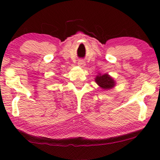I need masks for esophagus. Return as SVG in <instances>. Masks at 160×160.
Masks as SVG:
<instances>
[{"mask_svg": "<svg viewBox=\"0 0 160 160\" xmlns=\"http://www.w3.org/2000/svg\"><path fill=\"white\" fill-rule=\"evenodd\" d=\"M78 66H80V67H82V68H84V67L85 66V65H86V64H85L84 61L80 60V61H78Z\"/></svg>", "mask_w": 160, "mask_h": 160, "instance_id": "esophagus-1", "label": "esophagus"}]
</instances>
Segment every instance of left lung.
Wrapping results in <instances>:
<instances>
[{
  "instance_id": "left-lung-1",
  "label": "left lung",
  "mask_w": 160,
  "mask_h": 160,
  "mask_svg": "<svg viewBox=\"0 0 160 160\" xmlns=\"http://www.w3.org/2000/svg\"><path fill=\"white\" fill-rule=\"evenodd\" d=\"M95 82L102 89H112L115 86L116 83L115 81L113 79L112 77H111L108 74H99L96 76Z\"/></svg>"
}]
</instances>
